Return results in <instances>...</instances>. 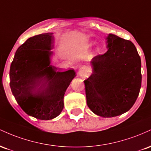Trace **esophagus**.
<instances>
[{
    "instance_id": "1",
    "label": "esophagus",
    "mask_w": 151,
    "mask_h": 151,
    "mask_svg": "<svg viewBox=\"0 0 151 151\" xmlns=\"http://www.w3.org/2000/svg\"><path fill=\"white\" fill-rule=\"evenodd\" d=\"M89 69L87 67H85V66H83V67H80L79 71H78V74H79L81 77H87L89 74Z\"/></svg>"
}]
</instances>
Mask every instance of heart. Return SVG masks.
Returning <instances> with one entry per match:
<instances>
[{"label":"heart","mask_w":151,"mask_h":151,"mask_svg":"<svg viewBox=\"0 0 151 151\" xmlns=\"http://www.w3.org/2000/svg\"><path fill=\"white\" fill-rule=\"evenodd\" d=\"M99 52V50H97V52Z\"/></svg>","instance_id":"b5f03b06"}]
</instances>
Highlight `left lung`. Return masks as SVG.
I'll use <instances>...</instances> for the list:
<instances>
[{
	"label": "left lung",
	"mask_w": 151,
	"mask_h": 151,
	"mask_svg": "<svg viewBox=\"0 0 151 151\" xmlns=\"http://www.w3.org/2000/svg\"><path fill=\"white\" fill-rule=\"evenodd\" d=\"M106 40L108 50L91 60L92 74L84 81L87 106L104 118L130 110L139 94L142 79L141 58L133 43L113 34Z\"/></svg>",
	"instance_id": "8db88e82"
}]
</instances>
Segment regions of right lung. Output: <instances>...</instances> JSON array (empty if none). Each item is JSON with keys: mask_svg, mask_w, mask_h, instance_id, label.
<instances>
[{"mask_svg": "<svg viewBox=\"0 0 151 151\" xmlns=\"http://www.w3.org/2000/svg\"><path fill=\"white\" fill-rule=\"evenodd\" d=\"M43 33L27 39L17 50L10 69V86L27 115L40 120L57 117L64 108V95L76 73L50 65L54 36Z\"/></svg>", "mask_w": 151, "mask_h": 151, "instance_id": "right-lung-1", "label": "right lung"}]
</instances>
